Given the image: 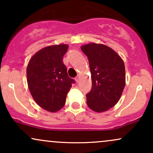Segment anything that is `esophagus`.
Segmentation results:
<instances>
[{"instance_id":"esophagus-1","label":"esophagus","mask_w":153,"mask_h":153,"mask_svg":"<svg viewBox=\"0 0 153 153\" xmlns=\"http://www.w3.org/2000/svg\"><path fill=\"white\" fill-rule=\"evenodd\" d=\"M79 80H80V75H78V76H77L76 77V78H75V81H76L77 82H78V81H79Z\"/></svg>"}]
</instances>
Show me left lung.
<instances>
[{
  "label": "left lung",
  "mask_w": 153,
  "mask_h": 153,
  "mask_svg": "<svg viewBox=\"0 0 153 153\" xmlns=\"http://www.w3.org/2000/svg\"><path fill=\"white\" fill-rule=\"evenodd\" d=\"M80 49L88 59L92 80V88L86 95L88 106L94 111H106L118 103L125 86L124 61L103 44L88 43Z\"/></svg>",
  "instance_id": "obj_1"
}]
</instances>
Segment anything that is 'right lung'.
<instances>
[{"label":"right lung","mask_w":153,"mask_h":153,"mask_svg":"<svg viewBox=\"0 0 153 153\" xmlns=\"http://www.w3.org/2000/svg\"><path fill=\"white\" fill-rule=\"evenodd\" d=\"M68 47L66 44L44 47L31 57L26 68L31 96L41 108L52 113L65 106L67 94L75 82L62 62Z\"/></svg>","instance_id":"add662e5"}]
</instances>
